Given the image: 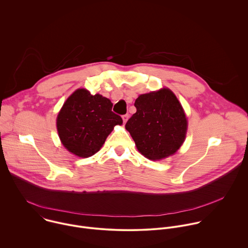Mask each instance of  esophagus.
<instances>
[{
    "label": "esophagus",
    "mask_w": 248,
    "mask_h": 248,
    "mask_svg": "<svg viewBox=\"0 0 248 248\" xmlns=\"http://www.w3.org/2000/svg\"><path fill=\"white\" fill-rule=\"evenodd\" d=\"M128 117H129V115L128 114H125V115H124L123 116V121H124V123L125 124L126 123V121L128 120Z\"/></svg>",
    "instance_id": "34e87169"
}]
</instances>
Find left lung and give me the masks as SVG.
Listing matches in <instances>:
<instances>
[{
    "label": "left lung",
    "mask_w": 248,
    "mask_h": 248,
    "mask_svg": "<svg viewBox=\"0 0 248 248\" xmlns=\"http://www.w3.org/2000/svg\"><path fill=\"white\" fill-rule=\"evenodd\" d=\"M134 106L136 113L126 122L125 128L138 151L153 160L174 154L187 131V119L174 93L163 89L141 94Z\"/></svg>",
    "instance_id": "left-lung-1"
}]
</instances>
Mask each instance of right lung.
<instances>
[{
	"instance_id": "obj_1",
	"label": "right lung",
	"mask_w": 248,
	"mask_h": 248,
	"mask_svg": "<svg viewBox=\"0 0 248 248\" xmlns=\"http://www.w3.org/2000/svg\"><path fill=\"white\" fill-rule=\"evenodd\" d=\"M112 107L113 103L100 94L76 91L57 116V130L64 147L81 157L97 153L114 126L123 124Z\"/></svg>"
}]
</instances>
